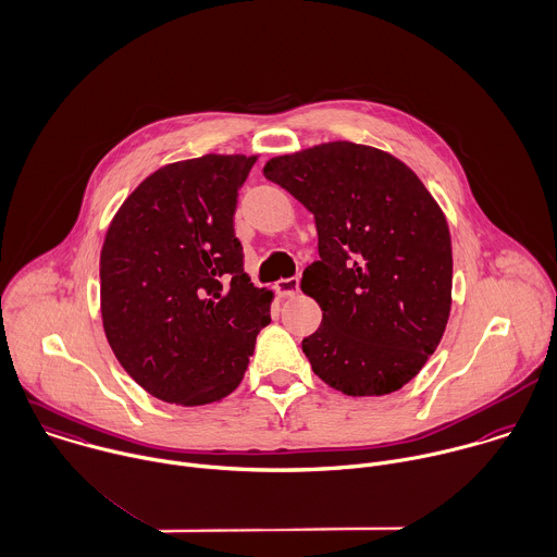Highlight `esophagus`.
Masks as SVG:
<instances>
[{
    "mask_svg": "<svg viewBox=\"0 0 557 557\" xmlns=\"http://www.w3.org/2000/svg\"><path fill=\"white\" fill-rule=\"evenodd\" d=\"M298 287H300V281H298V276L281 278V281H276V285H274V289H276V294H278L281 298H287V296H296V294H298Z\"/></svg>",
    "mask_w": 557,
    "mask_h": 557,
    "instance_id": "34e87169",
    "label": "esophagus"
}]
</instances>
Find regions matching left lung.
<instances>
[{"label":"left lung","mask_w":557,"mask_h":557,"mask_svg":"<svg viewBox=\"0 0 557 557\" xmlns=\"http://www.w3.org/2000/svg\"><path fill=\"white\" fill-rule=\"evenodd\" d=\"M263 175L315 218L320 261L300 281L322 309L302 339L315 375L352 397L401 388L441 344L451 309L438 202L404 162L346 140L272 158Z\"/></svg>","instance_id":"left-lung-1"}]
</instances>
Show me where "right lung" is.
Returning <instances> with one entry per match:
<instances>
[{
	"label": "right lung",
	"instance_id": "add662e5",
	"mask_svg": "<svg viewBox=\"0 0 557 557\" xmlns=\"http://www.w3.org/2000/svg\"><path fill=\"white\" fill-rule=\"evenodd\" d=\"M257 156L166 164L112 218L101 248L108 344L145 391L177 406L237 388L274 294L244 272L233 215Z\"/></svg>",
	"mask_w": 557,
	"mask_h": 557
}]
</instances>
